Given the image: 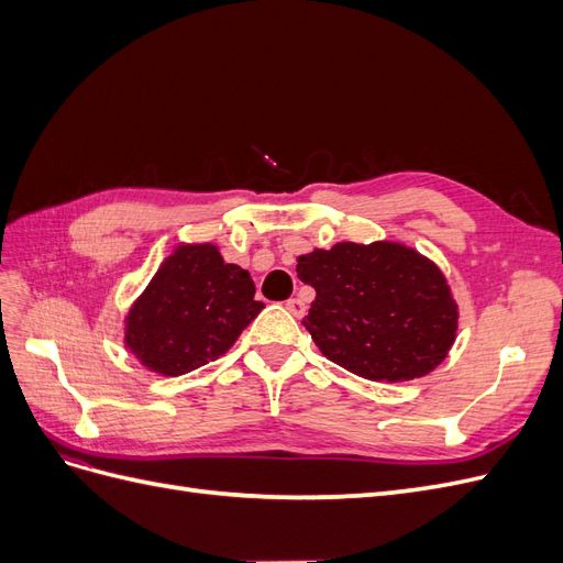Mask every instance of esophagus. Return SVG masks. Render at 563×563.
Here are the masks:
<instances>
[{
    "label": "esophagus",
    "instance_id": "esophagus-1",
    "mask_svg": "<svg viewBox=\"0 0 563 563\" xmlns=\"http://www.w3.org/2000/svg\"><path fill=\"white\" fill-rule=\"evenodd\" d=\"M284 305H286V310L291 312L294 317H302L305 314V302L300 298H288Z\"/></svg>",
    "mask_w": 563,
    "mask_h": 563
}]
</instances>
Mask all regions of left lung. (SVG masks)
I'll list each match as a JSON object with an SVG mask.
<instances>
[{
  "instance_id": "8db88e82",
  "label": "left lung",
  "mask_w": 563,
  "mask_h": 563,
  "mask_svg": "<svg viewBox=\"0 0 563 563\" xmlns=\"http://www.w3.org/2000/svg\"><path fill=\"white\" fill-rule=\"evenodd\" d=\"M317 298L302 327L323 356L354 376L401 383L446 360L457 305L441 269L391 242L335 244L298 258Z\"/></svg>"
}]
</instances>
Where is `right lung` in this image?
I'll list each match as a JSON object with an SVG mask.
<instances>
[{
  "mask_svg": "<svg viewBox=\"0 0 563 563\" xmlns=\"http://www.w3.org/2000/svg\"><path fill=\"white\" fill-rule=\"evenodd\" d=\"M246 269L213 244L178 246L126 317V347L162 376H183L225 354L265 308Z\"/></svg>",
  "mask_w": 563,
  "mask_h": 563,
  "instance_id": "obj_1",
  "label": "right lung"
}]
</instances>
